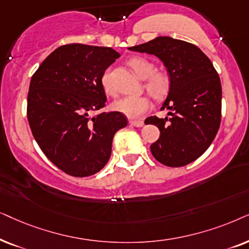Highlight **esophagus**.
I'll return each mask as SVG.
<instances>
[{
  "instance_id": "1",
  "label": "esophagus",
  "mask_w": 249,
  "mask_h": 249,
  "mask_svg": "<svg viewBox=\"0 0 249 249\" xmlns=\"http://www.w3.org/2000/svg\"><path fill=\"white\" fill-rule=\"evenodd\" d=\"M130 124L132 126H135V127H142L144 125V123L142 121H130Z\"/></svg>"
}]
</instances>
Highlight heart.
<instances>
[{
  "instance_id": "obj_1",
  "label": "heart",
  "mask_w": 249,
  "mask_h": 249,
  "mask_svg": "<svg viewBox=\"0 0 249 249\" xmlns=\"http://www.w3.org/2000/svg\"><path fill=\"white\" fill-rule=\"evenodd\" d=\"M127 64L139 77L145 79L144 86L152 97L161 99L167 94L170 90V78L163 72L155 71V66L150 60L143 57H133L127 61ZM100 82L106 94L115 95V91L109 79V71H104ZM112 108L130 118H139L150 110L151 101L148 95H128L115 101L112 104Z\"/></svg>"
}]
</instances>
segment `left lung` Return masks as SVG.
<instances>
[{
    "instance_id": "8db88e82",
    "label": "left lung",
    "mask_w": 249,
    "mask_h": 249,
    "mask_svg": "<svg viewBox=\"0 0 249 249\" xmlns=\"http://www.w3.org/2000/svg\"><path fill=\"white\" fill-rule=\"evenodd\" d=\"M128 50L156 55L170 76V91L161 107L170 110L168 117L151 116L144 122L160 131L150 145L152 156L170 167L192 163L207 150L220 127L222 88L217 71L198 46L168 36Z\"/></svg>"
}]
</instances>
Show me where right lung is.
Masks as SVG:
<instances>
[{"label": "right lung", "instance_id": "obj_1", "mask_svg": "<svg viewBox=\"0 0 249 249\" xmlns=\"http://www.w3.org/2000/svg\"><path fill=\"white\" fill-rule=\"evenodd\" d=\"M119 53L85 44L59 46L33 75L27 118L33 137L53 164L71 177L98 173L108 163L116 132L127 125L105 107L101 76Z\"/></svg>", "mask_w": 249, "mask_h": 249}]
</instances>
